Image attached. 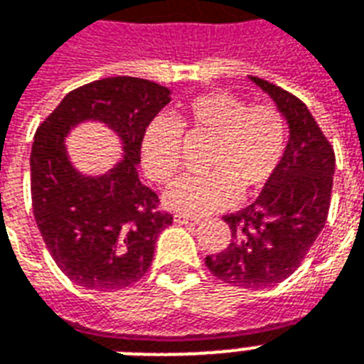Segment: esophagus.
Segmentation results:
<instances>
[{"label": "esophagus", "instance_id": "1", "mask_svg": "<svg viewBox=\"0 0 364 364\" xmlns=\"http://www.w3.org/2000/svg\"><path fill=\"white\" fill-rule=\"evenodd\" d=\"M173 221H176V223H179V225H188V223H191V225H196L200 219L188 218V215H181V213H177V215H173Z\"/></svg>", "mask_w": 364, "mask_h": 364}]
</instances>
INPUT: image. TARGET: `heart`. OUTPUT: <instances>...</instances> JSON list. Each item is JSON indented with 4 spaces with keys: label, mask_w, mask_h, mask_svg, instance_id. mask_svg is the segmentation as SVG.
Wrapping results in <instances>:
<instances>
[{
    "label": "heart",
    "mask_w": 364,
    "mask_h": 364,
    "mask_svg": "<svg viewBox=\"0 0 364 364\" xmlns=\"http://www.w3.org/2000/svg\"><path fill=\"white\" fill-rule=\"evenodd\" d=\"M181 133L212 139L206 176H185L164 193V204L187 215H208L254 196L279 173L288 149V124L273 105L252 107L227 91L202 93L171 120L156 118L141 139L146 176L168 183L181 166Z\"/></svg>",
    "instance_id": "heart-1"
}]
</instances>
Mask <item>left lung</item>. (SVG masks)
<instances>
[{"instance_id": "8db88e82", "label": "left lung", "mask_w": 364, "mask_h": 364, "mask_svg": "<svg viewBox=\"0 0 364 364\" xmlns=\"http://www.w3.org/2000/svg\"><path fill=\"white\" fill-rule=\"evenodd\" d=\"M287 118L290 137L282 166L252 206L225 215L231 244L206 267L227 284L267 288L299 267L328 218L334 181V149L298 97L250 76Z\"/></svg>"}]
</instances>
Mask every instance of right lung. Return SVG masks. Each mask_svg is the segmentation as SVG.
I'll return each mask as SVG.
<instances>
[{
  "mask_svg": "<svg viewBox=\"0 0 364 364\" xmlns=\"http://www.w3.org/2000/svg\"><path fill=\"white\" fill-rule=\"evenodd\" d=\"M171 91L143 77L97 80L70 91L38 127L30 152L32 206L47 250L60 271L90 290H118L149 271L158 235L171 213L139 181L141 139ZM83 121L112 129L124 156L101 176H85L64 139Z\"/></svg>",
  "mask_w": 364,
  "mask_h": 364,
  "instance_id": "add662e5",
  "label": "right lung"
}]
</instances>
